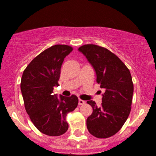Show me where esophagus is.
I'll use <instances>...</instances> for the list:
<instances>
[{"label": "esophagus", "instance_id": "1", "mask_svg": "<svg viewBox=\"0 0 156 156\" xmlns=\"http://www.w3.org/2000/svg\"><path fill=\"white\" fill-rule=\"evenodd\" d=\"M84 103H85V102H84L83 100H82V99H79V100H78V104H79L80 106V105H83Z\"/></svg>", "mask_w": 156, "mask_h": 156}]
</instances>
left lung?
Returning a JSON list of instances; mask_svg holds the SVG:
<instances>
[{"label": "left lung", "mask_w": 156, "mask_h": 156, "mask_svg": "<svg viewBox=\"0 0 156 156\" xmlns=\"http://www.w3.org/2000/svg\"><path fill=\"white\" fill-rule=\"evenodd\" d=\"M94 68L96 82L104 90L101 106L87 101L93 112L87 119L91 135L99 139L114 136L129 115L133 101V83L129 69L108 49L95 44H85L79 49Z\"/></svg>", "instance_id": "obj_1"}]
</instances>
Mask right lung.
I'll use <instances>...</instances> for the list:
<instances>
[{"label":"right lung","instance_id":"1","mask_svg":"<svg viewBox=\"0 0 156 156\" xmlns=\"http://www.w3.org/2000/svg\"><path fill=\"white\" fill-rule=\"evenodd\" d=\"M73 47L57 44L44 50L23 70L20 82L25 109L37 129L50 136H59L68 129L66 116L78 105V98L53 95L58 85L60 69Z\"/></svg>","mask_w":156,"mask_h":156}]
</instances>
